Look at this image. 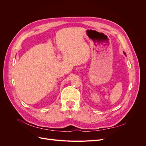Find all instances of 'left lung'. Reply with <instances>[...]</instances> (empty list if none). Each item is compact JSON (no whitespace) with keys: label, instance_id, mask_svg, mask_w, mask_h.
<instances>
[{"label":"left lung","instance_id":"8db88e82","mask_svg":"<svg viewBox=\"0 0 146 146\" xmlns=\"http://www.w3.org/2000/svg\"><path fill=\"white\" fill-rule=\"evenodd\" d=\"M123 53H124V54H125V55H126V54H125V53L124 52H123Z\"/></svg>","mask_w":146,"mask_h":146}]
</instances>
